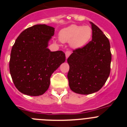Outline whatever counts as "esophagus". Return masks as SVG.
Listing matches in <instances>:
<instances>
[{
	"label": "esophagus",
	"mask_w": 127,
	"mask_h": 127,
	"mask_svg": "<svg viewBox=\"0 0 127 127\" xmlns=\"http://www.w3.org/2000/svg\"><path fill=\"white\" fill-rule=\"evenodd\" d=\"M71 54V51H67L65 52V57H66V58H67L68 57L70 56V55Z\"/></svg>",
	"instance_id": "1"
}]
</instances>
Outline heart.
<instances>
[{
    "mask_svg": "<svg viewBox=\"0 0 127 127\" xmlns=\"http://www.w3.org/2000/svg\"><path fill=\"white\" fill-rule=\"evenodd\" d=\"M92 35V29L88 25L72 24L63 29L59 33L62 42H69L74 49H79L87 44Z\"/></svg>",
    "mask_w": 127,
    "mask_h": 127,
    "instance_id": "b5f03b06",
    "label": "heart"
}]
</instances>
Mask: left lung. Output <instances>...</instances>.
<instances>
[{
    "mask_svg": "<svg viewBox=\"0 0 127 127\" xmlns=\"http://www.w3.org/2000/svg\"><path fill=\"white\" fill-rule=\"evenodd\" d=\"M92 40L74 50L67 59V74L70 90L88 95L98 92L107 81L111 70V53L109 39L100 29L90 22Z\"/></svg>",
    "mask_w": 127,
    "mask_h": 127,
    "instance_id": "1",
    "label": "left lung"
}]
</instances>
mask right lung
I'll return each mask as SVG.
<instances>
[{
	"mask_svg": "<svg viewBox=\"0 0 127 127\" xmlns=\"http://www.w3.org/2000/svg\"><path fill=\"white\" fill-rule=\"evenodd\" d=\"M55 29L35 25L23 30L16 40L11 52L9 70L16 88L30 96H39L48 90L50 77L62 63V51H51L48 42Z\"/></svg>",
	"mask_w": 127,
	"mask_h": 127,
	"instance_id": "add662e5",
	"label": "right lung"
}]
</instances>
